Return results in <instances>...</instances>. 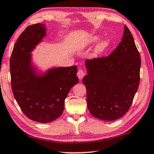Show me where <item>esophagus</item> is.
I'll return each instance as SVG.
<instances>
[{
    "instance_id": "esophagus-1",
    "label": "esophagus",
    "mask_w": 154,
    "mask_h": 154,
    "mask_svg": "<svg viewBox=\"0 0 154 154\" xmlns=\"http://www.w3.org/2000/svg\"><path fill=\"white\" fill-rule=\"evenodd\" d=\"M77 75H78V77H79V80H82V78H83L85 75V71L82 69H79L77 72Z\"/></svg>"
}]
</instances>
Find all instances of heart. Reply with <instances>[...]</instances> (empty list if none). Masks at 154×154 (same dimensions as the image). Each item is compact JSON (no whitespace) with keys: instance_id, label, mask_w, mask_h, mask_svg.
Instances as JSON below:
<instances>
[{"instance_id":"1","label":"heart","mask_w":154,"mask_h":154,"mask_svg":"<svg viewBox=\"0 0 154 154\" xmlns=\"http://www.w3.org/2000/svg\"><path fill=\"white\" fill-rule=\"evenodd\" d=\"M100 39V37L98 36H94L91 37L88 41L86 42V45H90L95 44L96 42L98 41ZM111 45V41L109 38H105L99 42L98 45L96 47L95 49L94 50L93 56H98L105 51L110 47Z\"/></svg>"}]
</instances>
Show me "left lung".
<instances>
[{"label":"left lung","mask_w":154,"mask_h":154,"mask_svg":"<svg viewBox=\"0 0 154 154\" xmlns=\"http://www.w3.org/2000/svg\"><path fill=\"white\" fill-rule=\"evenodd\" d=\"M89 112L103 120H115L128 112L140 82V56L126 25L122 41L107 57L86 60Z\"/></svg>","instance_id":"obj_1"}]
</instances>
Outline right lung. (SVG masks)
Instances as JSON below:
<instances>
[{"label":"right lung","instance_id":"right-lung-1","mask_svg":"<svg viewBox=\"0 0 154 154\" xmlns=\"http://www.w3.org/2000/svg\"><path fill=\"white\" fill-rule=\"evenodd\" d=\"M45 24L27 27L14 45L10 58L11 89L21 110L38 122H52L62 114L65 100L79 82L77 67H51L41 72L32 63V51L46 36Z\"/></svg>","mask_w":154,"mask_h":154}]
</instances>
